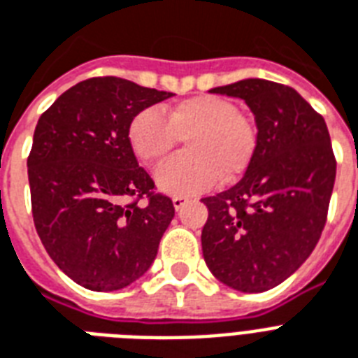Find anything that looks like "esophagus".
Segmentation results:
<instances>
[{
  "instance_id": "esophagus-1",
  "label": "esophagus",
  "mask_w": 358,
  "mask_h": 358,
  "mask_svg": "<svg viewBox=\"0 0 358 358\" xmlns=\"http://www.w3.org/2000/svg\"><path fill=\"white\" fill-rule=\"evenodd\" d=\"M173 204H174V210H182V208L187 204V199H185V196H174Z\"/></svg>"
}]
</instances>
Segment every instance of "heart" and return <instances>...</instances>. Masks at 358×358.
Returning a JSON list of instances; mask_svg holds the SVG:
<instances>
[{
	"label": "heart",
	"mask_w": 358,
	"mask_h": 358,
	"mask_svg": "<svg viewBox=\"0 0 358 358\" xmlns=\"http://www.w3.org/2000/svg\"><path fill=\"white\" fill-rule=\"evenodd\" d=\"M184 139L187 150L156 171V182L171 195L210 189L219 178H238L249 169L258 146L256 124L236 102L217 94H196L174 103L163 117L143 109L128 126V141L141 162L156 163Z\"/></svg>",
	"instance_id": "obj_1"
}]
</instances>
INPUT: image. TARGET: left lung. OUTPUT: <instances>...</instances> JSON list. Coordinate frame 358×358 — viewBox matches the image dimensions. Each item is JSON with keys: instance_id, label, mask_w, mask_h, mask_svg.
I'll list each match as a JSON object with an SVG mask.
<instances>
[{"instance_id": "8db88e82", "label": "left lung", "mask_w": 358, "mask_h": 358, "mask_svg": "<svg viewBox=\"0 0 358 358\" xmlns=\"http://www.w3.org/2000/svg\"><path fill=\"white\" fill-rule=\"evenodd\" d=\"M212 92L238 96L255 113L258 146L243 178L206 196V266L230 288L266 292L299 269L327 223L336 159L327 124L292 87L241 80Z\"/></svg>"}]
</instances>
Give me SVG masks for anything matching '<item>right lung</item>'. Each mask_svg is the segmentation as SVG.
Listing matches in <instances>:
<instances>
[{
    "label": "right lung",
    "instance_id": "obj_1",
    "mask_svg": "<svg viewBox=\"0 0 358 358\" xmlns=\"http://www.w3.org/2000/svg\"><path fill=\"white\" fill-rule=\"evenodd\" d=\"M173 92L103 76L63 92L36 122L27 157L36 234L57 267L94 292L143 277L174 217L128 141L135 115Z\"/></svg>",
    "mask_w": 358,
    "mask_h": 358
}]
</instances>
